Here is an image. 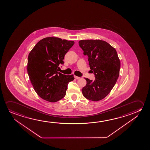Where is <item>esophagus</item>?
<instances>
[{
    "instance_id": "34e87169",
    "label": "esophagus",
    "mask_w": 150,
    "mask_h": 150,
    "mask_svg": "<svg viewBox=\"0 0 150 150\" xmlns=\"http://www.w3.org/2000/svg\"><path fill=\"white\" fill-rule=\"evenodd\" d=\"M74 77H75V79H80V77H79V76H74Z\"/></svg>"
}]
</instances>
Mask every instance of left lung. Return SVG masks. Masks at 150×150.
<instances>
[{"instance_id":"8db88e82","label":"left lung","mask_w":150,"mask_h":150,"mask_svg":"<svg viewBox=\"0 0 150 150\" xmlns=\"http://www.w3.org/2000/svg\"><path fill=\"white\" fill-rule=\"evenodd\" d=\"M79 46L87 55L90 69L95 74L94 81L85 79L86 85L82 93L86 99L98 101L106 97L115 85L120 75V59L115 49L99 39L81 40Z\"/></svg>"}]
</instances>
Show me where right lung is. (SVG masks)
I'll list each match as a JSON object with an SVG mask.
<instances>
[{
  "label": "right lung",
  "instance_id": "1",
  "mask_svg": "<svg viewBox=\"0 0 150 150\" xmlns=\"http://www.w3.org/2000/svg\"><path fill=\"white\" fill-rule=\"evenodd\" d=\"M74 41L58 37H46L37 42L28 57V73L35 91L42 99L56 102L66 95L67 84L74 75H65L59 71L65 54L74 45Z\"/></svg>",
  "mask_w": 150,
  "mask_h": 150
}]
</instances>
